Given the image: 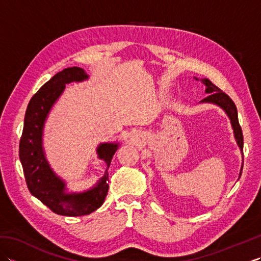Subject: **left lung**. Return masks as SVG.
I'll use <instances>...</instances> for the list:
<instances>
[{
  "label": "left lung",
  "instance_id": "1",
  "mask_svg": "<svg viewBox=\"0 0 261 261\" xmlns=\"http://www.w3.org/2000/svg\"><path fill=\"white\" fill-rule=\"evenodd\" d=\"M195 80H197L195 77ZM198 81V80H197ZM203 82V84L206 86V90H205V93H207L208 95L202 99V103H213L215 105H218L221 109L224 110V112L228 114L229 119L231 120V124H232V129H233V134L234 138L237 140L238 146L241 149L243 148V136H242V130L241 126L239 124V120H238V111L236 104L229 97L228 94H225L223 91H221L218 86H215L212 82L207 79H203L201 80ZM243 167V165H242ZM242 167L240 171V176L242 173Z\"/></svg>",
  "mask_w": 261,
  "mask_h": 261
}]
</instances>
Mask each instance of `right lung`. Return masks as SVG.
I'll list each match as a JSON object with an SVG mask.
<instances>
[{
    "mask_svg": "<svg viewBox=\"0 0 261 261\" xmlns=\"http://www.w3.org/2000/svg\"><path fill=\"white\" fill-rule=\"evenodd\" d=\"M87 79L85 70L80 67H68L59 71L32 96L25 111L19 157L27 186L33 196L59 215H87L101 206L109 191L108 169L119 147V143L111 142L101 143L97 147L98 158L104 160L108 168L95 186L81 193H67L66 182L54 173L47 162L42 147L43 126L47 116L62 95L66 84Z\"/></svg>",
    "mask_w": 261,
    "mask_h": 261,
    "instance_id": "add662e5",
    "label": "right lung"
}]
</instances>
